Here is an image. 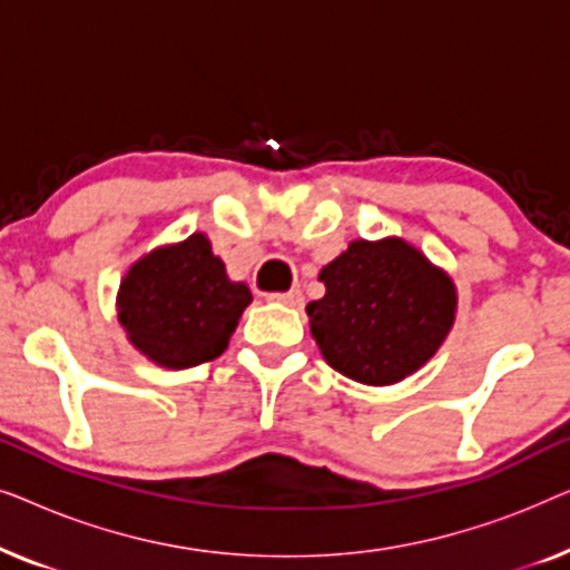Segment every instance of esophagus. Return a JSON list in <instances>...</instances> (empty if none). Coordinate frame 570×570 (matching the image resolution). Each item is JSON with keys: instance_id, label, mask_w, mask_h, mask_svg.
I'll return each instance as SVG.
<instances>
[{"instance_id": "34e87169", "label": "esophagus", "mask_w": 570, "mask_h": 570, "mask_svg": "<svg viewBox=\"0 0 570 570\" xmlns=\"http://www.w3.org/2000/svg\"><path fill=\"white\" fill-rule=\"evenodd\" d=\"M269 301L283 303V306H291V308H301V306H303V293H301V291L275 293V295H269Z\"/></svg>"}]
</instances>
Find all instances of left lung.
Wrapping results in <instances>:
<instances>
[{"label":"left lung","instance_id":"8db88e82","mask_svg":"<svg viewBox=\"0 0 570 570\" xmlns=\"http://www.w3.org/2000/svg\"><path fill=\"white\" fill-rule=\"evenodd\" d=\"M326 293L308 303L324 361L365 386H392L446 342L459 295L446 269L400 236L355 238L318 272Z\"/></svg>","mask_w":570,"mask_h":570}]
</instances>
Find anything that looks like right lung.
Returning a JSON list of instances; mask_svg holds the SVG:
<instances>
[{
  "instance_id": "1",
  "label": "right lung",
  "mask_w": 570,
  "mask_h": 570,
  "mask_svg": "<svg viewBox=\"0 0 570 570\" xmlns=\"http://www.w3.org/2000/svg\"><path fill=\"white\" fill-rule=\"evenodd\" d=\"M252 303L205 233L163 244L131 264L116 293L129 345L160 368L181 371L223 355Z\"/></svg>"
}]
</instances>
